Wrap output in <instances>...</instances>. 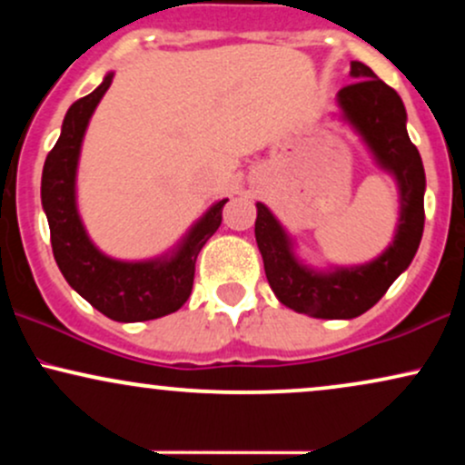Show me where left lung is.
Segmentation results:
<instances>
[{"label": "left lung", "mask_w": 465, "mask_h": 465, "mask_svg": "<svg viewBox=\"0 0 465 465\" xmlns=\"http://www.w3.org/2000/svg\"><path fill=\"white\" fill-rule=\"evenodd\" d=\"M354 83L336 94L341 120L361 137L373 162L398 185L400 218L391 244L371 262L312 269L295 255V242L264 203H255V242L275 297L295 312L317 319H354L367 312L409 269L424 232L426 177L409 140L407 109L400 95L365 63L351 61Z\"/></svg>", "instance_id": "8db88e82"}]
</instances>
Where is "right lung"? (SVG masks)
<instances>
[{
  "mask_svg": "<svg viewBox=\"0 0 465 465\" xmlns=\"http://www.w3.org/2000/svg\"><path fill=\"white\" fill-rule=\"evenodd\" d=\"M111 83L114 72L67 109L61 137L44 165L41 203L50 225L54 260L67 284L114 322H151L177 312L188 302L196 258L203 244L221 227L227 199L216 201L168 253L157 258L126 262L95 247L78 214L76 174L89 120Z\"/></svg>",
  "mask_w": 465,
  "mask_h": 465,
  "instance_id": "add662e5",
  "label": "right lung"
}]
</instances>
